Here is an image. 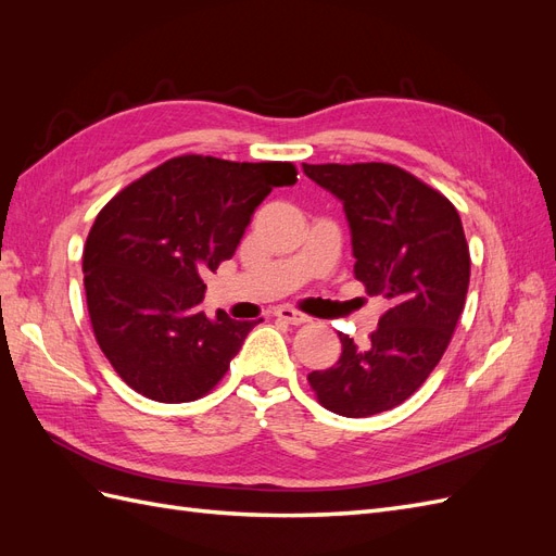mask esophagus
I'll list each match as a JSON object with an SVG mask.
<instances>
[{
	"instance_id": "1",
	"label": "esophagus",
	"mask_w": 556,
	"mask_h": 556,
	"mask_svg": "<svg viewBox=\"0 0 556 556\" xmlns=\"http://www.w3.org/2000/svg\"><path fill=\"white\" fill-rule=\"evenodd\" d=\"M276 317L278 319H282V323H288V325H306V323H311V317L308 315H304L301 311H296V308H290V306H280L278 311H276Z\"/></svg>"
}]
</instances>
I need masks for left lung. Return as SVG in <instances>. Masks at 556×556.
<instances>
[{
	"label": "left lung",
	"mask_w": 556,
	"mask_h": 556,
	"mask_svg": "<svg viewBox=\"0 0 556 556\" xmlns=\"http://www.w3.org/2000/svg\"><path fill=\"white\" fill-rule=\"evenodd\" d=\"M311 180L343 201L355 278L390 301L371 343L341 336L336 366L308 376L336 415L368 417L413 396L439 366L466 304L470 252L452 201L384 162L304 164Z\"/></svg>",
	"instance_id": "obj_1"
}]
</instances>
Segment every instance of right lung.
Here are the masks:
<instances>
[{
  "label": "right lung",
  "instance_id": "1",
  "mask_svg": "<svg viewBox=\"0 0 556 556\" xmlns=\"http://www.w3.org/2000/svg\"><path fill=\"white\" fill-rule=\"evenodd\" d=\"M292 162L180 155L129 182L99 211L83 248L94 339L134 392L162 403L206 396L245 336L225 311H201L206 285L243 239L274 188L296 182Z\"/></svg>",
  "mask_w": 556,
  "mask_h": 556
}]
</instances>
